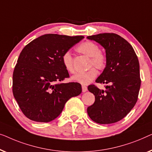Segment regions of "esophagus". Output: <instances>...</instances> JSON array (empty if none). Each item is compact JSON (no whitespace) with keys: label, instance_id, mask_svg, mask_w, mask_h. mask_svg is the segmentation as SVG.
<instances>
[{"label":"esophagus","instance_id":"obj_1","mask_svg":"<svg viewBox=\"0 0 152 152\" xmlns=\"http://www.w3.org/2000/svg\"><path fill=\"white\" fill-rule=\"evenodd\" d=\"M82 91L83 92H85V91H87V87L85 85H82Z\"/></svg>","mask_w":152,"mask_h":152}]
</instances>
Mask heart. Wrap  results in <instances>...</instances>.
Returning a JSON list of instances; mask_svg holds the SVG:
<instances>
[{
  "instance_id": "obj_1",
  "label": "heart",
  "mask_w": 152,
  "mask_h": 152,
  "mask_svg": "<svg viewBox=\"0 0 152 152\" xmlns=\"http://www.w3.org/2000/svg\"><path fill=\"white\" fill-rule=\"evenodd\" d=\"M77 51L81 54L90 58L89 67L94 66L99 70L104 69L107 65L106 55L100 51L97 44L91 41H85L81 43L77 48ZM62 61L65 69L70 74L75 73L73 58L69 52H65L62 56ZM94 67L91 68L85 72H80L72 77V80L83 85L90 83L97 76L98 72Z\"/></svg>"
}]
</instances>
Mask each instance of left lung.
I'll list each match as a JSON object with an SVG mask.
<instances>
[{
  "instance_id": "left-lung-1",
  "label": "left lung",
  "mask_w": 152,
  "mask_h": 152,
  "mask_svg": "<svg viewBox=\"0 0 152 152\" xmlns=\"http://www.w3.org/2000/svg\"><path fill=\"white\" fill-rule=\"evenodd\" d=\"M87 38L105 49L106 67L96 82L108 84L105 90L89 85L87 89L95 96V102L87 107V114L97 123H116L125 118L137 102L141 83L138 57L131 45L116 34H99Z\"/></svg>"
}]
</instances>
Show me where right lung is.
<instances>
[{"mask_svg": "<svg viewBox=\"0 0 152 152\" xmlns=\"http://www.w3.org/2000/svg\"><path fill=\"white\" fill-rule=\"evenodd\" d=\"M84 38L45 34L27 44L20 52L13 72L12 91L27 118L48 123L61 114L69 98L78 96V83H63L69 78L62 56Z\"/></svg>", "mask_w": 152, "mask_h": 152, "instance_id": "1", "label": "right lung"}]
</instances>
